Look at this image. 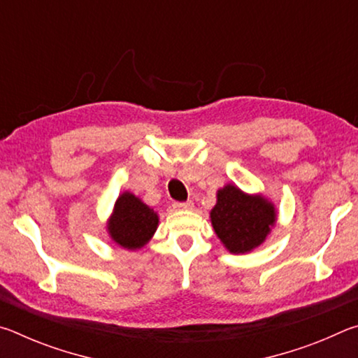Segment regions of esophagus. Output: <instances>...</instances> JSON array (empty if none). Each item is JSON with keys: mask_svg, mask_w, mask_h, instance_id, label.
<instances>
[{"mask_svg": "<svg viewBox=\"0 0 358 358\" xmlns=\"http://www.w3.org/2000/svg\"><path fill=\"white\" fill-rule=\"evenodd\" d=\"M175 210H192L194 208V202L187 201V202H175L173 203Z\"/></svg>", "mask_w": 358, "mask_h": 358, "instance_id": "34e87169", "label": "esophagus"}]
</instances>
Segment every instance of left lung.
Here are the masks:
<instances>
[{
    "label": "left lung",
    "mask_w": 358,
    "mask_h": 358,
    "mask_svg": "<svg viewBox=\"0 0 358 358\" xmlns=\"http://www.w3.org/2000/svg\"><path fill=\"white\" fill-rule=\"evenodd\" d=\"M210 220L229 252L245 254L264 243L276 222V210L260 194L251 196L235 185H226L216 194Z\"/></svg>",
    "instance_id": "obj_1"
}]
</instances>
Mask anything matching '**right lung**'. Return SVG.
Returning <instances> with one entry per match:
<instances>
[{"mask_svg": "<svg viewBox=\"0 0 358 358\" xmlns=\"http://www.w3.org/2000/svg\"><path fill=\"white\" fill-rule=\"evenodd\" d=\"M159 216L132 192H123L117 199L107 230L115 243L126 250H141L153 237Z\"/></svg>", "mask_w": 358, "mask_h": 358, "instance_id": "1", "label": "right lung"}]
</instances>
